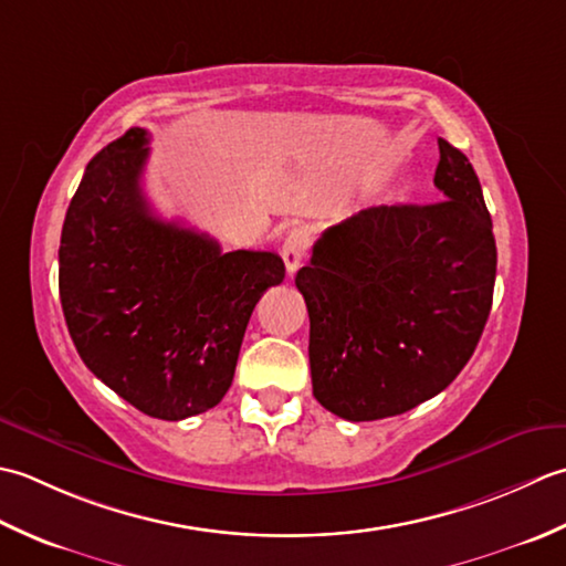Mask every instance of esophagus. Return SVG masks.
I'll return each instance as SVG.
<instances>
[{"instance_id":"esophagus-1","label":"esophagus","mask_w":566,"mask_h":566,"mask_svg":"<svg viewBox=\"0 0 566 566\" xmlns=\"http://www.w3.org/2000/svg\"><path fill=\"white\" fill-rule=\"evenodd\" d=\"M307 247H310L307 229L295 227L287 232L285 244H283V261H285L287 273H295L300 266H303V261L307 256Z\"/></svg>"}]
</instances>
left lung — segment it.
<instances>
[{
  "label": "left lung",
  "instance_id": "obj_1",
  "mask_svg": "<svg viewBox=\"0 0 566 566\" xmlns=\"http://www.w3.org/2000/svg\"><path fill=\"white\" fill-rule=\"evenodd\" d=\"M434 205H380L322 237L295 275L322 408L366 422L452 384L486 327L495 239L469 158L440 138Z\"/></svg>",
  "mask_w": 566,
  "mask_h": 566
}]
</instances>
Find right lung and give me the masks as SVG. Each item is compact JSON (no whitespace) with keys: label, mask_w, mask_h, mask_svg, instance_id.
<instances>
[{"label":"right lung","mask_w":566,"mask_h":566,"mask_svg":"<svg viewBox=\"0 0 566 566\" xmlns=\"http://www.w3.org/2000/svg\"><path fill=\"white\" fill-rule=\"evenodd\" d=\"M146 144L134 126L87 164L63 222L57 291L90 371L136 410L182 420L224 398L253 307L285 266L156 217L142 188Z\"/></svg>","instance_id":"1"}]
</instances>
